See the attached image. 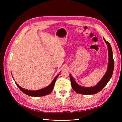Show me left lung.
I'll return each instance as SVG.
<instances>
[{
    "label": "left lung",
    "instance_id": "obj_1",
    "mask_svg": "<svg viewBox=\"0 0 122 122\" xmlns=\"http://www.w3.org/2000/svg\"><path fill=\"white\" fill-rule=\"evenodd\" d=\"M104 40L108 46L109 52V64L107 73L96 86L91 88L83 87V86L78 85L72 77L71 74H69L71 86L73 90L77 93L83 95H92L97 93L101 90H102L103 88L107 85L112 76L113 69H114V60L113 58L112 49H111L110 44L108 41L105 40V39H104Z\"/></svg>",
    "mask_w": 122,
    "mask_h": 122
}]
</instances>
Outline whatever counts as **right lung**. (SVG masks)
Segmentation results:
<instances>
[{"mask_svg":"<svg viewBox=\"0 0 122 122\" xmlns=\"http://www.w3.org/2000/svg\"><path fill=\"white\" fill-rule=\"evenodd\" d=\"M59 75V74L54 78V79L53 80V81H52V82H51L50 85L44 89H42L36 90V91H32V90L25 89L22 88L21 86H20L15 82L16 84V86H18V88L20 89V90H21V92H23L24 93L27 95L31 96H36V97L42 96L47 95H48L49 94L51 93L54 88V86L55 81H56V80L57 79V78L58 77Z\"/></svg>","mask_w":122,"mask_h":122,"instance_id":"obj_1","label":"right lung"}]
</instances>
